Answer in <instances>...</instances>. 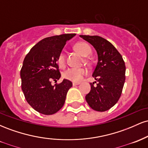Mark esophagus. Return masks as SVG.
Returning <instances> with one entry per match:
<instances>
[{
  "label": "esophagus",
  "mask_w": 148,
  "mask_h": 148,
  "mask_svg": "<svg viewBox=\"0 0 148 148\" xmlns=\"http://www.w3.org/2000/svg\"><path fill=\"white\" fill-rule=\"evenodd\" d=\"M79 84H80L79 83H76V82H73L72 83L73 86H77V85H79Z\"/></svg>",
  "instance_id": "34e87169"
}]
</instances>
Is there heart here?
Wrapping results in <instances>:
<instances>
[{
	"label": "heart",
	"instance_id": "b5f03b06",
	"mask_svg": "<svg viewBox=\"0 0 148 148\" xmlns=\"http://www.w3.org/2000/svg\"><path fill=\"white\" fill-rule=\"evenodd\" d=\"M75 49L83 56L86 57L90 53L91 50L88 44L81 42L75 45ZM57 62L60 67L65 65V57L63 52L59 54L57 59ZM87 71L84 68H69L63 72L64 79L69 80L73 82H79L83 79L84 76L86 75Z\"/></svg>",
	"mask_w": 148,
	"mask_h": 148
}]
</instances>
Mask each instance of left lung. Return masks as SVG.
<instances>
[{
  "label": "left lung",
  "mask_w": 148,
  "mask_h": 148,
  "mask_svg": "<svg viewBox=\"0 0 148 148\" xmlns=\"http://www.w3.org/2000/svg\"><path fill=\"white\" fill-rule=\"evenodd\" d=\"M89 42L97 53V64L92 76L98 82L90 83L91 90L86 95L88 105L97 111H106L118 102L125 81V62L120 53L110 42L94 35H80Z\"/></svg>",
  "instance_id": "8db88e82"
}]
</instances>
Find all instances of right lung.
<instances>
[{"instance_id": "1", "label": "right lung", "mask_w": 148, "mask_h": 148, "mask_svg": "<svg viewBox=\"0 0 148 148\" xmlns=\"http://www.w3.org/2000/svg\"><path fill=\"white\" fill-rule=\"evenodd\" d=\"M75 35L62 34L46 37L37 42L25 57L20 73L22 90L27 102L42 114L52 115L58 111L72 86L67 79L52 86L51 80L60 78L58 57L66 42Z\"/></svg>"}]
</instances>
